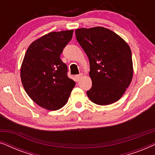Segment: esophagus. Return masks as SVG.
<instances>
[{
  "mask_svg": "<svg viewBox=\"0 0 155 155\" xmlns=\"http://www.w3.org/2000/svg\"><path fill=\"white\" fill-rule=\"evenodd\" d=\"M82 75H82V73L79 74V75H76L75 76V80H76V81H77V82L79 81V80L82 78Z\"/></svg>",
  "mask_w": 155,
  "mask_h": 155,
  "instance_id": "1",
  "label": "esophagus"
}]
</instances>
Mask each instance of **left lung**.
I'll list each match as a JSON object with an SVG mask.
<instances>
[{
    "label": "left lung",
    "instance_id": "obj_1",
    "mask_svg": "<svg viewBox=\"0 0 155 155\" xmlns=\"http://www.w3.org/2000/svg\"><path fill=\"white\" fill-rule=\"evenodd\" d=\"M75 37L90 61L92 86L87 92L88 97L98 105L116 102L133 78L132 54L128 44L101 27L78 29Z\"/></svg>",
    "mask_w": 155,
    "mask_h": 155
}]
</instances>
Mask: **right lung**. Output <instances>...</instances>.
Instances as JSON below:
<instances>
[{
    "label": "right lung",
    "mask_w": 155,
    "mask_h": 155,
    "mask_svg": "<svg viewBox=\"0 0 155 155\" xmlns=\"http://www.w3.org/2000/svg\"><path fill=\"white\" fill-rule=\"evenodd\" d=\"M73 34V30L48 33L32 42L25 55L20 70L22 85L29 97L44 109L63 107L75 85L60 58Z\"/></svg>",
    "instance_id": "1"
}]
</instances>
